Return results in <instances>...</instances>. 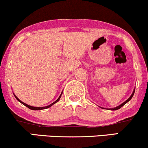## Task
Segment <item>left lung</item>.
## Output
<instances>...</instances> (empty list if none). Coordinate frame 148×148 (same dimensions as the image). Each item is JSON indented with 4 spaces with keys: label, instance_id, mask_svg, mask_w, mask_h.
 <instances>
[{
    "label": "left lung",
    "instance_id": "obj_1",
    "mask_svg": "<svg viewBox=\"0 0 148 148\" xmlns=\"http://www.w3.org/2000/svg\"><path fill=\"white\" fill-rule=\"evenodd\" d=\"M134 91H135V89H134V91H133V92L132 93V95H130V97H129L128 99H127L126 100V101L123 102V103H121V105L118 106H116V107H115V108H108V110H118V109L121 108L122 106H124V105L125 104V103H127V102H128L131 99H132V97L133 95H134ZM100 108H101V107H100Z\"/></svg>",
    "mask_w": 148,
    "mask_h": 148
}]
</instances>
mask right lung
Segmentation results:
<instances>
[{
    "instance_id": "right-lung-1",
    "label": "right lung",
    "mask_w": 148,
    "mask_h": 148,
    "mask_svg": "<svg viewBox=\"0 0 148 148\" xmlns=\"http://www.w3.org/2000/svg\"><path fill=\"white\" fill-rule=\"evenodd\" d=\"M62 95V92L61 95H60L59 97H58V99L57 100H56V101H54L53 103H51V104H50V105H49V106H45V107H34V106H29V105L27 104V103H24V102H23V101H21V100H20L19 99H18V98L17 97H16V96L15 95H14V97H16V99H17L18 101H19V102H21V103H23V104L24 106H27V108H29L31 109V110H43V109H46V108H50L51 106L53 105L54 103H57V102H58V101H59V100H60V97H61Z\"/></svg>"
}]
</instances>
